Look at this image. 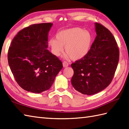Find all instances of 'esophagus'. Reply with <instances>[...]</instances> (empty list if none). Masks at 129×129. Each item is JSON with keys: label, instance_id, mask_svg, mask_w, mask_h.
I'll list each match as a JSON object with an SVG mask.
<instances>
[{"label": "esophagus", "instance_id": "esophagus-1", "mask_svg": "<svg viewBox=\"0 0 129 129\" xmlns=\"http://www.w3.org/2000/svg\"><path fill=\"white\" fill-rule=\"evenodd\" d=\"M62 65H63L64 68H66V67H68L69 64H68V62H67V61H64L63 62H62Z\"/></svg>", "mask_w": 129, "mask_h": 129}]
</instances>
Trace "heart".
Returning <instances> with one entry per match:
<instances>
[{"instance_id": "obj_1", "label": "heart", "mask_w": 129, "mask_h": 129, "mask_svg": "<svg viewBox=\"0 0 129 129\" xmlns=\"http://www.w3.org/2000/svg\"><path fill=\"white\" fill-rule=\"evenodd\" d=\"M56 39L51 38L49 45L54 55L58 56L63 52L67 53L65 58L79 60L88 54L92 43V36L87 30L75 27L63 29L56 35Z\"/></svg>"}]
</instances>
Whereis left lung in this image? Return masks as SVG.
Here are the masks:
<instances>
[{
    "label": "left lung",
    "instance_id": "8db88e82",
    "mask_svg": "<svg viewBox=\"0 0 129 129\" xmlns=\"http://www.w3.org/2000/svg\"><path fill=\"white\" fill-rule=\"evenodd\" d=\"M94 25L97 36L88 54L71 65L72 85L87 95L97 93L110 84L119 59V48L112 33L100 23Z\"/></svg>",
    "mask_w": 129,
    "mask_h": 129
}]
</instances>
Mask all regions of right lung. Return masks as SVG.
<instances>
[{
	"mask_svg": "<svg viewBox=\"0 0 129 129\" xmlns=\"http://www.w3.org/2000/svg\"><path fill=\"white\" fill-rule=\"evenodd\" d=\"M52 23L34 24L17 33L8 59L16 81L25 90L40 93L49 89L62 68L61 61L47 49Z\"/></svg>",
	"mask_w": 129,
	"mask_h": 129,
	"instance_id": "1",
	"label": "right lung"
}]
</instances>
